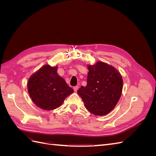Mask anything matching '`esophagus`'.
<instances>
[{
    "label": "esophagus",
    "instance_id": "34e87169",
    "mask_svg": "<svg viewBox=\"0 0 156 156\" xmlns=\"http://www.w3.org/2000/svg\"><path fill=\"white\" fill-rule=\"evenodd\" d=\"M78 89H79V87L78 86H75V87H73V90H74L75 92H77Z\"/></svg>",
    "mask_w": 156,
    "mask_h": 156
}]
</instances>
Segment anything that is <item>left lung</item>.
Here are the masks:
<instances>
[{"label": "left lung", "instance_id": "left-lung-1", "mask_svg": "<svg viewBox=\"0 0 156 156\" xmlns=\"http://www.w3.org/2000/svg\"><path fill=\"white\" fill-rule=\"evenodd\" d=\"M87 84L77 93L87 109L96 116H105L115 107L122 95L123 80L120 73L101 61L87 65Z\"/></svg>", "mask_w": 156, "mask_h": 156}]
</instances>
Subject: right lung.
<instances>
[{
	"label": "right lung",
	"instance_id": "add662e5",
	"mask_svg": "<svg viewBox=\"0 0 156 156\" xmlns=\"http://www.w3.org/2000/svg\"><path fill=\"white\" fill-rule=\"evenodd\" d=\"M58 66L45 64L33 73L27 83L28 92L32 101L43 110L59 107L73 90L57 73Z\"/></svg>",
	"mask_w": 156,
	"mask_h": 156
}]
</instances>
